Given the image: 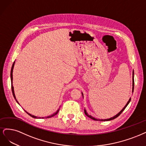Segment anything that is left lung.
<instances>
[{
  "instance_id": "1",
  "label": "left lung",
  "mask_w": 146,
  "mask_h": 146,
  "mask_svg": "<svg viewBox=\"0 0 146 146\" xmlns=\"http://www.w3.org/2000/svg\"><path fill=\"white\" fill-rule=\"evenodd\" d=\"M133 74H132V93L133 92V90H134V72L133 71V73H132ZM82 93V96H83V98H84V96H83V93H82V92H81ZM130 101H131V98H130V99H129V100L128 101V102H127V104H126V105L124 107V108L123 109H122L117 114H116L115 116H113V117H110V118H109V119H97V118H95V117H93V116H92L91 115H89L88 114V113L87 112V111H86V110L84 109V113H85V114H86V115H87L88 117H90V118H91V119H93V120H95V121H110V120H112V119H115L116 117H117V116H119L121 114V113L123 112L124 110V109H125L126 108V107L128 106V104H129V102H130Z\"/></svg>"
}]
</instances>
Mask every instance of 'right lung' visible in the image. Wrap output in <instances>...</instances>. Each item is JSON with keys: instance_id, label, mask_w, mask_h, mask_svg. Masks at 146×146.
<instances>
[{"instance_id": "right-lung-1", "label": "right lung", "mask_w": 146, "mask_h": 146, "mask_svg": "<svg viewBox=\"0 0 146 146\" xmlns=\"http://www.w3.org/2000/svg\"><path fill=\"white\" fill-rule=\"evenodd\" d=\"M15 62H14V63H13V65H12V67H11V90H12V92H13V96H14V98H15V99L16 100V102L18 103L19 104V102H18V101H17V100H16V96H15V91H14V87H13V68H14V66H15ZM59 111V109L56 111L54 113H53V115H50V116H47V117H45V118H48V117H53V116H54V115H56V114L58 113V111ZM25 112L27 113V114H29L30 116H31V117H34V118H41V117H37V116H34V115H31L30 113H28L27 111H25ZM42 118H44V117H42Z\"/></svg>"}]
</instances>
